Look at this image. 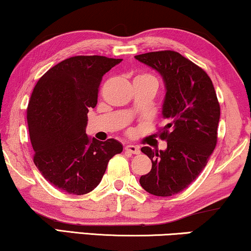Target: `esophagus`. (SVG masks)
I'll return each instance as SVG.
<instances>
[{
  "label": "esophagus",
  "mask_w": 251,
  "mask_h": 251,
  "mask_svg": "<svg viewBox=\"0 0 251 251\" xmlns=\"http://www.w3.org/2000/svg\"><path fill=\"white\" fill-rule=\"evenodd\" d=\"M126 152L131 153V154H139L140 153V149L136 145H126Z\"/></svg>",
  "instance_id": "obj_1"
}]
</instances>
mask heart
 Segmentation results:
<instances>
[{"instance_id": "b5f03b06", "label": "heart", "mask_w": 251, "mask_h": 251, "mask_svg": "<svg viewBox=\"0 0 251 251\" xmlns=\"http://www.w3.org/2000/svg\"><path fill=\"white\" fill-rule=\"evenodd\" d=\"M152 78V80H155L156 81V78L153 76V75H151V74H142V75H139V76H137L136 78Z\"/></svg>"}]
</instances>
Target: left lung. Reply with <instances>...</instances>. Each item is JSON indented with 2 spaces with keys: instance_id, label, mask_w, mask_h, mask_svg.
<instances>
[{
  "instance_id": "1",
  "label": "left lung",
  "mask_w": 251,
  "mask_h": 251,
  "mask_svg": "<svg viewBox=\"0 0 251 251\" xmlns=\"http://www.w3.org/2000/svg\"><path fill=\"white\" fill-rule=\"evenodd\" d=\"M159 72L166 85L162 115L167 125L160 138L167 150L142 152L152 161V169L139 183L156 197L177 194L197 179L217 144L221 107L208 74L176 51H154L135 56Z\"/></svg>"
}]
</instances>
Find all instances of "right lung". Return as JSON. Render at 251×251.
<instances>
[{
  "label": "right lung",
  "instance_id": "add662e5",
  "mask_svg": "<svg viewBox=\"0 0 251 251\" xmlns=\"http://www.w3.org/2000/svg\"><path fill=\"white\" fill-rule=\"evenodd\" d=\"M104 56H75L37 81L27 107L34 163L60 191L87 194L97 187L108 161L122 152L116 139L99 142L85 133L89 108L97 105L104 74L121 63Z\"/></svg>",
  "mask_w": 251,
  "mask_h": 251
}]
</instances>
